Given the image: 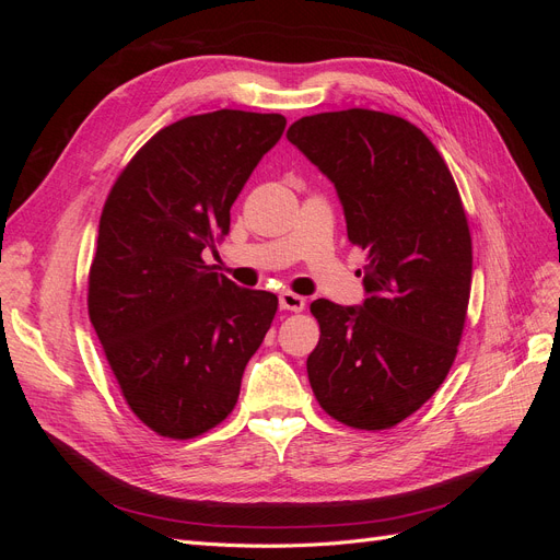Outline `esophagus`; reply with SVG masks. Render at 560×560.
<instances>
[{"mask_svg": "<svg viewBox=\"0 0 560 560\" xmlns=\"http://www.w3.org/2000/svg\"><path fill=\"white\" fill-rule=\"evenodd\" d=\"M280 308L292 311V313H301L303 308H306V299L294 294V292H282L280 294Z\"/></svg>", "mask_w": 560, "mask_h": 560, "instance_id": "1", "label": "esophagus"}]
</instances>
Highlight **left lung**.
<instances>
[{
  "label": "left lung",
  "instance_id": "1",
  "mask_svg": "<svg viewBox=\"0 0 560 560\" xmlns=\"http://www.w3.org/2000/svg\"><path fill=\"white\" fill-rule=\"evenodd\" d=\"M287 140L334 182L348 241L369 261L362 306L311 303V387L348 428H395L444 383L463 338L471 235L460 194L428 135L395 114L303 116Z\"/></svg>",
  "mask_w": 560,
  "mask_h": 560
}]
</instances>
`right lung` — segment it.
Returning <instances> with one entry per match:
<instances>
[{
	"mask_svg": "<svg viewBox=\"0 0 560 560\" xmlns=\"http://www.w3.org/2000/svg\"><path fill=\"white\" fill-rule=\"evenodd\" d=\"M282 114L219 109L159 130L116 177L100 217L89 315L130 411L167 439L219 425L278 311L202 261Z\"/></svg>",
	"mask_w": 560,
	"mask_h": 560,
	"instance_id": "obj_1",
	"label": "right lung"
}]
</instances>
